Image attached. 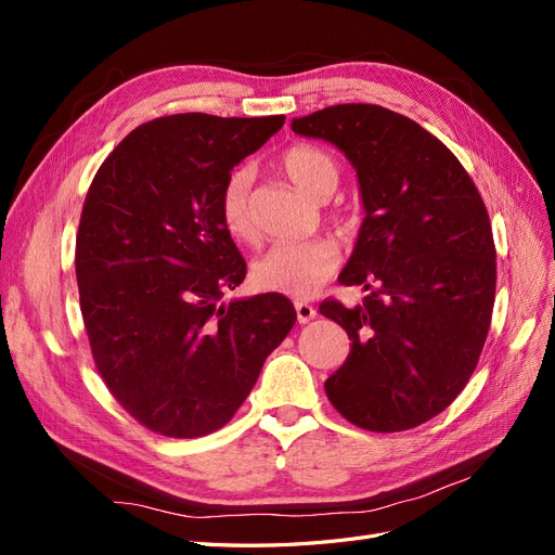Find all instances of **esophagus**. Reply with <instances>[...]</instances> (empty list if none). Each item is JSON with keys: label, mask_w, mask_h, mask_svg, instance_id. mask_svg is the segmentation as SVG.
<instances>
[{"label": "esophagus", "mask_w": 555, "mask_h": 555, "mask_svg": "<svg viewBox=\"0 0 555 555\" xmlns=\"http://www.w3.org/2000/svg\"><path fill=\"white\" fill-rule=\"evenodd\" d=\"M294 308H296L298 324H308L310 319H314V317H317V310H314V308L308 304V300H296Z\"/></svg>", "instance_id": "34e87169"}]
</instances>
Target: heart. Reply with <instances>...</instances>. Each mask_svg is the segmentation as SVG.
<instances>
[{
	"label": "heart",
	"mask_w": 555,
	"mask_h": 555,
	"mask_svg": "<svg viewBox=\"0 0 555 555\" xmlns=\"http://www.w3.org/2000/svg\"><path fill=\"white\" fill-rule=\"evenodd\" d=\"M282 169L308 196L322 201L338 188L340 169L335 159L314 145H294L282 155ZM251 171L247 166L233 171L220 192V222L233 241H255V217L249 208ZM340 251L331 238L278 243L255 263V282L266 292L310 296L333 275Z\"/></svg>",
	"instance_id": "b5f03b06"
}]
</instances>
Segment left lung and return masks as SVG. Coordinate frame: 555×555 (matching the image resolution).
Returning <instances> with one entry per match:
<instances>
[{"instance_id": "8db88e82", "label": "left lung", "mask_w": 555, "mask_h": 555, "mask_svg": "<svg viewBox=\"0 0 555 555\" xmlns=\"http://www.w3.org/2000/svg\"><path fill=\"white\" fill-rule=\"evenodd\" d=\"M292 129L345 153L365 212L338 278L361 284L363 306H319L351 340L347 361L324 384L326 396L359 428H414L463 391L489 335V212L451 150L405 115L338 104L294 117Z\"/></svg>"}]
</instances>
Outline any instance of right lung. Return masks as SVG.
Returning <instances> with one entry per match:
<instances>
[{"label": "right lung", "instance_id": "1", "mask_svg": "<svg viewBox=\"0 0 555 555\" xmlns=\"http://www.w3.org/2000/svg\"><path fill=\"white\" fill-rule=\"evenodd\" d=\"M284 115L178 113L133 129L96 171L76 238V280L99 375L166 438L222 428L287 338L282 294L224 300L245 259L220 222L233 166Z\"/></svg>", "mask_w": 555, "mask_h": 555}]
</instances>
